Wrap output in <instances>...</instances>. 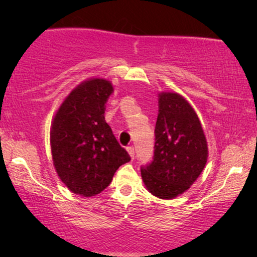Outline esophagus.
<instances>
[{
	"instance_id": "34e87169",
	"label": "esophagus",
	"mask_w": 257,
	"mask_h": 257,
	"mask_svg": "<svg viewBox=\"0 0 257 257\" xmlns=\"http://www.w3.org/2000/svg\"><path fill=\"white\" fill-rule=\"evenodd\" d=\"M126 150H127L130 157H131L132 159H135V147H133V146H128Z\"/></svg>"
}]
</instances>
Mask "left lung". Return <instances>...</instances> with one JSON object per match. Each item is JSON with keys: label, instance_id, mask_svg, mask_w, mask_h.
<instances>
[{"label": "left lung", "instance_id": "left-lung-1", "mask_svg": "<svg viewBox=\"0 0 257 257\" xmlns=\"http://www.w3.org/2000/svg\"><path fill=\"white\" fill-rule=\"evenodd\" d=\"M154 157L142 168L151 194L171 200L194 184L206 166L208 145L201 121L188 100L178 92L158 94Z\"/></svg>", "mask_w": 257, "mask_h": 257}]
</instances>
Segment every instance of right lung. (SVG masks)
Masks as SVG:
<instances>
[{
  "label": "right lung",
  "mask_w": 257,
  "mask_h": 257,
  "mask_svg": "<svg viewBox=\"0 0 257 257\" xmlns=\"http://www.w3.org/2000/svg\"><path fill=\"white\" fill-rule=\"evenodd\" d=\"M112 93L110 80H84L64 98L51 122L56 173L70 191L85 198L104 191L115 171L131 160L105 121V104Z\"/></svg>",
  "instance_id": "add662e5"
}]
</instances>
